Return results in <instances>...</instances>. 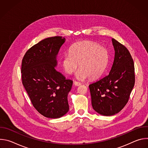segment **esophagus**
I'll return each instance as SVG.
<instances>
[{
  "label": "esophagus",
  "instance_id": "1",
  "mask_svg": "<svg viewBox=\"0 0 148 148\" xmlns=\"http://www.w3.org/2000/svg\"><path fill=\"white\" fill-rule=\"evenodd\" d=\"M74 84L75 86H79L81 85V83L79 82H77V81H74Z\"/></svg>",
  "mask_w": 148,
  "mask_h": 148
}]
</instances>
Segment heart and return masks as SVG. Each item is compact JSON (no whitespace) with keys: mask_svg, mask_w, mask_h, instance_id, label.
<instances>
[{"mask_svg":"<svg viewBox=\"0 0 148 148\" xmlns=\"http://www.w3.org/2000/svg\"><path fill=\"white\" fill-rule=\"evenodd\" d=\"M109 56L107 49L93 42L86 41L73 46L62 56L61 65L64 71L71 74L77 69L75 77L78 79L99 77L106 69Z\"/></svg>","mask_w":148,"mask_h":148,"instance_id":"heart-1","label":"heart"}]
</instances>
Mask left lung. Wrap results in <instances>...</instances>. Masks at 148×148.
<instances>
[{"instance_id": "1", "label": "left lung", "mask_w": 148, "mask_h": 148, "mask_svg": "<svg viewBox=\"0 0 148 148\" xmlns=\"http://www.w3.org/2000/svg\"><path fill=\"white\" fill-rule=\"evenodd\" d=\"M115 50L112 66L108 75L90 84L93 109L104 116L120 112L127 103L135 84V68L128 50L112 38Z\"/></svg>"}]
</instances>
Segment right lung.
<instances>
[{"label": "right lung", "mask_w": 148, "mask_h": 148, "mask_svg": "<svg viewBox=\"0 0 148 148\" xmlns=\"http://www.w3.org/2000/svg\"><path fill=\"white\" fill-rule=\"evenodd\" d=\"M65 41L60 36L45 38L32 47L22 60L23 85L36 110L49 118H61L69 111L67 97L73 82L55 69Z\"/></svg>", "instance_id": "1"}]
</instances>
